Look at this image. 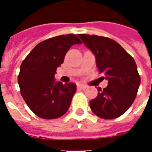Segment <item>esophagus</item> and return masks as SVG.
<instances>
[{
  "label": "esophagus",
  "mask_w": 152,
  "mask_h": 152,
  "mask_svg": "<svg viewBox=\"0 0 152 152\" xmlns=\"http://www.w3.org/2000/svg\"><path fill=\"white\" fill-rule=\"evenodd\" d=\"M77 88L80 89H86L87 88V86L82 85V84H79V85H77Z\"/></svg>",
  "instance_id": "1"
}]
</instances>
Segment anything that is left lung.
I'll use <instances>...</instances> for the list:
<instances>
[{
  "label": "left lung",
  "mask_w": 152,
  "mask_h": 152,
  "mask_svg": "<svg viewBox=\"0 0 152 152\" xmlns=\"http://www.w3.org/2000/svg\"><path fill=\"white\" fill-rule=\"evenodd\" d=\"M96 58L97 67L108 86L98 87V96L89 102L93 112L102 119H115L129 108L139 88L141 78L133 57L121 45L104 37L79 34Z\"/></svg>",
  "instance_id": "obj_1"
}]
</instances>
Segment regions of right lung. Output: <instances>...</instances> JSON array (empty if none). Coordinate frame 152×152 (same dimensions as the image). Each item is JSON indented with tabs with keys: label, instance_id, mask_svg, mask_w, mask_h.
Masks as SVG:
<instances>
[{
	"label": "right lung",
	"instance_id": "right-lung-1",
	"mask_svg": "<svg viewBox=\"0 0 152 152\" xmlns=\"http://www.w3.org/2000/svg\"><path fill=\"white\" fill-rule=\"evenodd\" d=\"M81 43L74 34L50 38L38 44L23 61L18 76L20 93L39 117L56 119L69 108L76 86L56 81L54 75L70 48Z\"/></svg>",
	"mask_w": 152,
	"mask_h": 152
}]
</instances>
